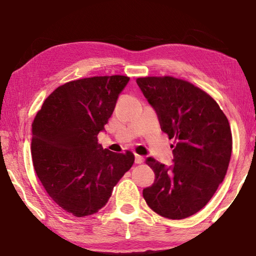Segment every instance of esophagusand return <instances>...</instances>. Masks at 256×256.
<instances>
[{
  "instance_id": "1",
  "label": "esophagus",
  "mask_w": 256,
  "mask_h": 256,
  "mask_svg": "<svg viewBox=\"0 0 256 256\" xmlns=\"http://www.w3.org/2000/svg\"><path fill=\"white\" fill-rule=\"evenodd\" d=\"M144 162V157L140 154H136V164H142Z\"/></svg>"
}]
</instances>
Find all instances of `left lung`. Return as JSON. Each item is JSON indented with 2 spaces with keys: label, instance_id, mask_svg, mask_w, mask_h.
<instances>
[{
  "label": "left lung",
  "instance_id": "left-lung-1",
  "mask_svg": "<svg viewBox=\"0 0 256 256\" xmlns=\"http://www.w3.org/2000/svg\"><path fill=\"white\" fill-rule=\"evenodd\" d=\"M136 84L157 112L162 131L174 138L172 166L146 160L154 182L144 190V198L164 218H188L206 206L226 176L232 148L230 125L214 99L188 81L144 76Z\"/></svg>",
  "mask_w": 256,
  "mask_h": 256
}]
</instances>
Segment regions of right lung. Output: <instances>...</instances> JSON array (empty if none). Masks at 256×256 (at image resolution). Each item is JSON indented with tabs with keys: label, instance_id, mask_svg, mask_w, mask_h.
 I'll return each instance as SVG.
<instances>
[{
	"label": "right lung",
	"instance_id": "obj_1",
	"mask_svg": "<svg viewBox=\"0 0 256 256\" xmlns=\"http://www.w3.org/2000/svg\"><path fill=\"white\" fill-rule=\"evenodd\" d=\"M128 80L105 76L66 82L45 99L34 116V172L52 200L76 216L100 210L134 162L130 150L102 149L97 138Z\"/></svg>",
	"mask_w": 256,
	"mask_h": 256
}]
</instances>
